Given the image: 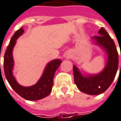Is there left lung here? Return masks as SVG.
I'll use <instances>...</instances> for the list:
<instances>
[{"mask_svg":"<svg viewBox=\"0 0 121 121\" xmlns=\"http://www.w3.org/2000/svg\"><path fill=\"white\" fill-rule=\"evenodd\" d=\"M99 35L92 38L108 53V60L105 69L100 74L83 77L78 68L73 66L75 83L80 91L90 95H100L108 88L115 78L118 67V54L114 40L103 27L99 29Z\"/></svg>","mask_w":121,"mask_h":121,"instance_id":"obj_1","label":"left lung"}]
</instances>
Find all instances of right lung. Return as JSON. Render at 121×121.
<instances>
[{"instance_id":"right-lung-1","label":"right lung","mask_w":121,"mask_h":121,"mask_svg":"<svg viewBox=\"0 0 121 121\" xmlns=\"http://www.w3.org/2000/svg\"><path fill=\"white\" fill-rule=\"evenodd\" d=\"M23 32L24 30L22 27H21L16 31L11 38L4 55V71L7 80L17 94L26 100L36 101L46 97L51 93L53 85L55 73L60 66L61 61L60 60H55L49 62L47 64L42 77L36 84L30 87H23L18 84L12 74V68L13 66L12 51L16 44V40Z\"/></svg>"}]
</instances>
